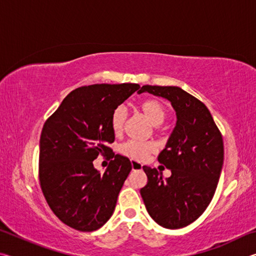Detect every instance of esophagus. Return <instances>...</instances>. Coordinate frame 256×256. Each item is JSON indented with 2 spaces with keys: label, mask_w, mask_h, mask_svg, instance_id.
<instances>
[{
  "label": "esophagus",
  "mask_w": 256,
  "mask_h": 256,
  "mask_svg": "<svg viewBox=\"0 0 256 256\" xmlns=\"http://www.w3.org/2000/svg\"><path fill=\"white\" fill-rule=\"evenodd\" d=\"M131 164H132V170H142V167H144V164L134 159H131Z\"/></svg>",
  "instance_id": "esophagus-1"
}]
</instances>
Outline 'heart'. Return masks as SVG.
<instances>
[{
    "instance_id": "1",
    "label": "heart",
    "mask_w": 256,
    "mask_h": 256,
    "mask_svg": "<svg viewBox=\"0 0 256 256\" xmlns=\"http://www.w3.org/2000/svg\"><path fill=\"white\" fill-rule=\"evenodd\" d=\"M140 110L144 112V115L150 120V122L154 125L162 124L167 116V110L162 102L154 98L144 99L140 102ZM126 112L122 106L116 107L110 115V128L115 134H120L123 131ZM120 152L128 157L136 160H144L154 150V146L150 142L140 141H128L120 146Z\"/></svg>"
}]
</instances>
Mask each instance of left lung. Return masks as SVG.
Masks as SVG:
<instances>
[{
    "label": "left lung",
    "instance_id": "1",
    "mask_svg": "<svg viewBox=\"0 0 256 256\" xmlns=\"http://www.w3.org/2000/svg\"><path fill=\"white\" fill-rule=\"evenodd\" d=\"M149 92L168 99L177 122L158 162L170 170L164 180L156 168L144 166L148 183L140 190L146 211L164 228L188 226L210 204L224 164L222 136L209 110L180 86H144Z\"/></svg>",
    "mask_w": 256,
    "mask_h": 256
}]
</instances>
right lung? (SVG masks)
<instances>
[{
	"mask_svg": "<svg viewBox=\"0 0 256 256\" xmlns=\"http://www.w3.org/2000/svg\"><path fill=\"white\" fill-rule=\"evenodd\" d=\"M138 88L136 84L80 86L42 126L38 172L42 194L54 214L76 230H97L115 210L132 164L108 146L115 140L110 115ZM99 154L112 159L104 174L92 164Z\"/></svg>",
	"mask_w": 256,
	"mask_h": 256,
	"instance_id": "right-lung-1",
	"label": "right lung"
}]
</instances>
